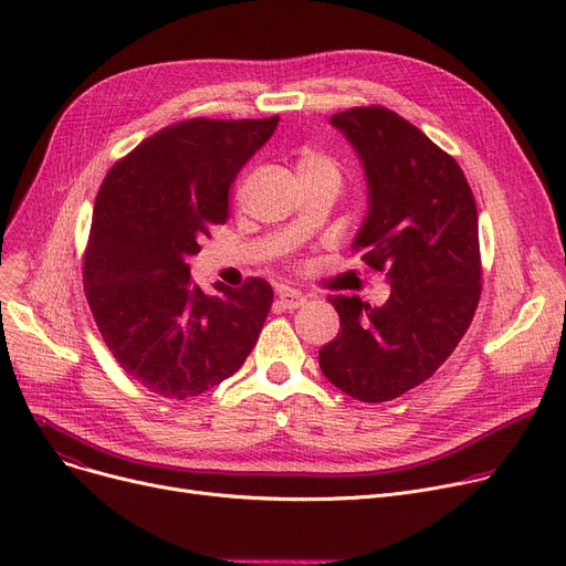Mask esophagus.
I'll list each match as a JSON object with an SVG mask.
<instances>
[{"label": "esophagus", "instance_id": "1", "mask_svg": "<svg viewBox=\"0 0 566 566\" xmlns=\"http://www.w3.org/2000/svg\"><path fill=\"white\" fill-rule=\"evenodd\" d=\"M277 303H280L284 310H298L301 305L307 303V295L301 293V291H295V289H280Z\"/></svg>", "mask_w": 566, "mask_h": 566}]
</instances>
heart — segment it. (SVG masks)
I'll return each mask as SVG.
<instances>
[{
	"label": "heart",
	"instance_id": "b5f03b06",
	"mask_svg": "<svg viewBox=\"0 0 566 566\" xmlns=\"http://www.w3.org/2000/svg\"><path fill=\"white\" fill-rule=\"evenodd\" d=\"M295 171H298V176H331L339 181V167L328 156H323L318 151H305L298 158Z\"/></svg>",
	"mask_w": 566,
	"mask_h": 566
}]
</instances>
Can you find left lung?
<instances>
[{
  "instance_id": "1",
  "label": "left lung",
  "mask_w": 566,
  "mask_h": 566,
  "mask_svg": "<svg viewBox=\"0 0 566 566\" xmlns=\"http://www.w3.org/2000/svg\"><path fill=\"white\" fill-rule=\"evenodd\" d=\"M331 124L367 181L353 248L392 289L380 307L328 295L342 323L318 365L348 397L380 403L427 380L468 331L482 293L478 206L457 160L397 112L353 107Z\"/></svg>"
}]
</instances>
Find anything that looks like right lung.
I'll return each instance as SVG.
<instances>
[{
    "label": "right lung",
    "mask_w": 566,
    "mask_h": 566,
    "mask_svg": "<svg viewBox=\"0 0 566 566\" xmlns=\"http://www.w3.org/2000/svg\"><path fill=\"white\" fill-rule=\"evenodd\" d=\"M277 124L190 118L142 142L101 186L86 301L116 363L160 397H199L235 374L271 312L265 280L206 293L188 261L227 220L231 184Z\"/></svg>",
    "instance_id": "1"
}]
</instances>
